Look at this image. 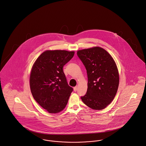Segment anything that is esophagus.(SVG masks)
<instances>
[{
    "label": "esophagus",
    "instance_id": "esophagus-1",
    "mask_svg": "<svg viewBox=\"0 0 146 146\" xmlns=\"http://www.w3.org/2000/svg\"><path fill=\"white\" fill-rule=\"evenodd\" d=\"M77 89H78V87H77V86H76V87H74V91H77Z\"/></svg>",
    "mask_w": 146,
    "mask_h": 146
}]
</instances>
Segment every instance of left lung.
Masks as SVG:
<instances>
[{"mask_svg": "<svg viewBox=\"0 0 146 146\" xmlns=\"http://www.w3.org/2000/svg\"><path fill=\"white\" fill-rule=\"evenodd\" d=\"M88 77L83 103L94 110H102L115 96L119 83L117 68L112 56L105 49L94 47L77 51Z\"/></svg>", "mask_w": 146, "mask_h": 146, "instance_id": "obj_1", "label": "left lung"}]
</instances>
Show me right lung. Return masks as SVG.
I'll return each instance as SVG.
<instances>
[{"mask_svg": "<svg viewBox=\"0 0 146 146\" xmlns=\"http://www.w3.org/2000/svg\"><path fill=\"white\" fill-rule=\"evenodd\" d=\"M74 51L46 50L33 64L30 89L36 101L49 113H58L66 106L73 89L66 81L63 68Z\"/></svg>", "mask_w": 146, "mask_h": 146, "instance_id": "1", "label": "right lung"}]
</instances>
